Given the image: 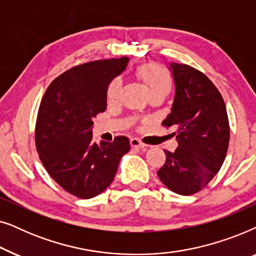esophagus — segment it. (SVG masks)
Returning <instances> with one entry per match:
<instances>
[{
  "instance_id": "1",
  "label": "esophagus",
  "mask_w": 256,
  "mask_h": 256,
  "mask_svg": "<svg viewBox=\"0 0 256 256\" xmlns=\"http://www.w3.org/2000/svg\"><path fill=\"white\" fill-rule=\"evenodd\" d=\"M130 144H132V148H140V149H143V148H146V146L144 143H142L138 138H132L130 140Z\"/></svg>"
}]
</instances>
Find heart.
Masks as SVG:
<instances>
[{
  "mask_svg": "<svg viewBox=\"0 0 256 256\" xmlns=\"http://www.w3.org/2000/svg\"><path fill=\"white\" fill-rule=\"evenodd\" d=\"M136 74L144 82L148 90L149 96L152 93L169 92L171 87V78L169 72L162 66L156 64H146L140 66L136 71ZM121 80L115 78L110 82L107 88V99L110 102H113L120 96Z\"/></svg>",
  "mask_w": 256,
  "mask_h": 256,
  "instance_id": "obj_1",
  "label": "heart"
}]
</instances>
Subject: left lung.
Listing matches in <instances>:
<instances>
[{"label": "left lung", "mask_w": 256, "mask_h": 256, "mask_svg": "<svg viewBox=\"0 0 256 256\" xmlns=\"http://www.w3.org/2000/svg\"><path fill=\"white\" fill-rule=\"evenodd\" d=\"M174 102L163 124L178 140L174 152L157 171L166 186L178 194L200 191L218 174L230 142V124L222 94L213 82L188 65L170 62Z\"/></svg>", "instance_id": "obj_1"}]
</instances>
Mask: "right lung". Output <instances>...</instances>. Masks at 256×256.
Segmentation results:
<instances>
[{"label": "right lung", "mask_w": 256, "mask_h": 256, "mask_svg": "<svg viewBox=\"0 0 256 256\" xmlns=\"http://www.w3.org/2000/svg\"><path fill=\"white\" fill-rule=\"evenodd\" d=\"M128 57L76 66L48 87L36 122V146L48 174L76 197L90 199L110 186L130 150L126 136L93 141V118L107 108V88L124 71Z\"/></svg>", "instance_id": "add662e5"}]
</instances>
